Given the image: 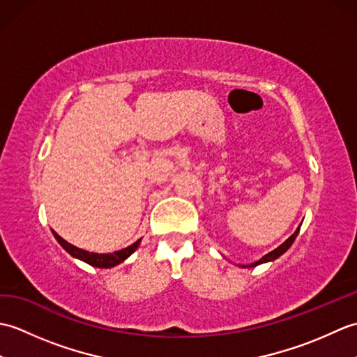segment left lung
<instances>
[{
  "mask_svg": "<svg viewBox=\"0 0 357 357\" xmlns=\"http://www.w3.org/2000/svg\"><path fill=\"white\" fill-rule=\"evenodd\" d=\"M299 229H301V225H299ZM299 229L298 230H296L293 234H291V236L290 238H288L285 242H284V244L282 245H279L276 250H273V252H270L268 255H265L264 257H262V259H259V261H257V262H255V264H252V265H248V267H256V265H259V264H264V262H268V261H275L276 259V257H279L280 255H282V253H285L287 252V250L288 248H290L291 247V244H293V242H294V239H296V236H298V233H299Z\"/></svg>",
  "mask_w": 357,
  "mask_h": 357,
  "instance_id": "obj_1",
  "label": "left lung"
}]
</instances>
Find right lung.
Returning a JSON list of instances; mask_svg holds the SVG:
<instances>
[{"label":"right lung","instance_id":"obj_1","mask_svg":"<svg viewBox=\"0 0 357 357\" xmlns=\"http://www.w3.org/2000/svg\"><path fill=\"white\" fill-rule=\"evenodd\" d=\"M53 236L55 239L61 244V247L66 250L67 253L72 255L73 257H78V259L87 262L89 265H92V267H98V268H110V267H115V265L121 264L124 259H127L128 256H130L136 248L139 245V239L133 242L132 245H128L127 248L119 250V252H113V253H107V255H98V253H90L86 252V250H81L78 247H75L69 242L64 241L61 236H59L58 233L53 231Z\"/></svg>","mask_w":357,"mask_h":357}]
</instances>
